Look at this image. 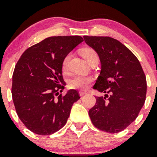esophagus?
<instances>
[{
    "label": "esophagus",
    "mask_w": 157,
    "mask_h": 157,
    "mask_svg": "<svg viewBox=\"0 0 157 157\" xmlns=\"http://www.w3.org/2000/svg\"><path fill=\"white\" fill-rule=\"evenodd\" d=\"M79 94H80V96H84V95H86V92H83V91H80V92H79Z\"/></svg>",
    "instance_id": "esophagus-1"
}]
</instances>
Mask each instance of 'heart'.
<instances>
[{"mask_svg": "<svg viewBox=\"0 0 157 157\" xmlns=\"http://www.w3.org/2000/svg\"><path fill=\"white\" fill-rule=\"evenodd\" d=\"M81 55L83 58L89 62L93 57H97V54L91 48H85L81 50L80 51ZM68 60H69V55H67L63 58L62 61V71L63 72H66L67 71L68 67ZM93 77L89 75H83V74H74L72 77L69 80L68 85L71 88L73 89H79V90H85L88 87L90 83L92 82Z\"/></svg>", "mask_w": 157, "mask_h": 157, "instance_id": "heart-1", "label": "heart"}]
</instances>
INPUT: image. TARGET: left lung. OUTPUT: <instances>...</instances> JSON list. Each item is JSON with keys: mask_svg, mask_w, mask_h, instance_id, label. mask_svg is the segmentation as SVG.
Segmentation results:
<instances>
[{"mask_svg": "<svg viewBox=\"0 0 157 157\" xmlns=\"http://www.w3.org/2000/svg\"><path fill=\"white\" fill-rule=\"evenodd\" d=\"M98 54L101 71L94 89L106 94L96 97L89 110L94 127L115 133L136 120L147 94V79L139 60L123 44L109 36H84Z\"/></svg>", "mask_w": 157, "mask_h": 157, "instance_id": "8db88e82", "label": "left lung"}]
</instances>
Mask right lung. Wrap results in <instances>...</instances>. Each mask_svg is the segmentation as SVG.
Wrapping results in <instances>:
<instances>
[{"mask_svg": "<svg viewBox=\"0 0 157 157\" xmlns=\"http://www.w3.org/2000/svg\"><path fill=\"white\" fill-rule=\"evenodd\" d=\"M83 41L80 36H50L27 48L18 60L11 94L17 114L26 127L39 135H51L66 124L79 93L65 95L63 58Z\"/></svg>", "mask_w": 157, "mask_h": 157, "instance_id": "add662e5", "label": "right lung"}]
</instances>
